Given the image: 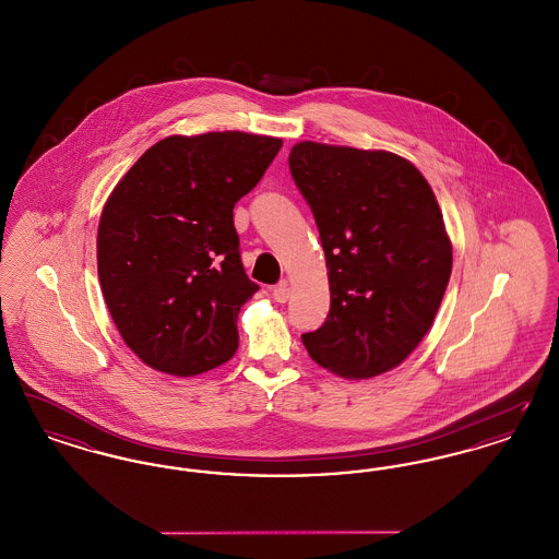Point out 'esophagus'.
I'll list each match as a JSON object with an SVG mask.
<instances>
[{
	"label": "esophagus",
	"mask_w": 559,
	"mask_h": 559,
	"mask_svg": "<svg viewBox=\"0 0 559 559\" xmlns=\"http://www.w3.org/2000/svg\"><path fill=\"white\" fill-rule=\"evenodd\" d=\"M289 295H292V289H289V285L283 281V283H278L274 289H272V297L278 301V304H285L287 299H289Z\"/></svg>",
	"instance_id": "obj_1"
}]
</instances>
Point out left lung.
I'll list each match as a JSON object with an SVG mask.
<instances>
[{
    "label": "left lung",
    "instance_id": "8db88e82",
    "mask_svg": "<svg viewBox=\"0 0 559 559\" xmlns=\"http://www.w3.org/2000/svg\"><path fill=\"white\" fill-rule=\"evenodd\" d=\"M293 180L319 226L331 308L304 333L312 360L347 379L390 371L419 346L442 304L452 245L421 171L388 151L299 142Z\"/></svg>",
    "mask_w": 559,
    "mask_h": 559
}]
</instances>
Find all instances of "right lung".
<instances>
[{
  "mask_svg": "<svg viewBox=\"0 0 559 559\" xmlns=\"http://www.w3.org/2000/svg\"><path fill=\"white\" fill-rule=\"evenodd\" d=\"M283 140L245 132L169 135L108 197L98 278L123 342L148 367L192 377L230 360L240 306L260 287L240 262L235 203Z\"/></svg>",
  "mask_w": 559,
  "mask_h": 559,
  "instance_id": "obj_1",
  "label": "right lung"
}]
</instances>
